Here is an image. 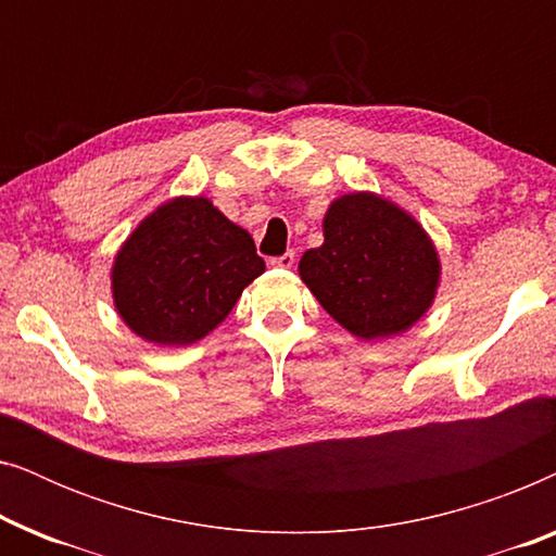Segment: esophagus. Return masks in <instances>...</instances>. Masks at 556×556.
<instances>
[{"mask_svg": "<svg viewBox=\"0 0 556 556\" xmlns=\"http://www.w3.org/2000/svg\"><path fill=\"white\" fill-rule=\"evenodd\" d=\"M270 263L276 265V268H293V263H295V253H291V250H288V253L278 255V257H273Z\"/></svg>", "mask_w": 556, "mask_h": 556, "instance_id": "1", "label": "esophagus"}]
</instances>
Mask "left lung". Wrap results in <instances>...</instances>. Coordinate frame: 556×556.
Returning <instances> with one entry per match:
<instances>
[{"label": "left lung", "mask_w": 556, "mask_h": 556, "mask_svg": "<svg viewBox=\"0 0 556 556\" xmlns=\"http://www.w3.org/2000/svg\"><path fill=\"white\" fill-rule=\"evenodd\" d=\"M299 273L333 321L371 341L420 321L435 299L440 257L413 215L354 192L326 210L324 245L303 253Z\"/></svg>", "instance_id": "left-lung-1"}]
</instances>
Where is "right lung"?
<instances>
[{
    "label": "right lung",
    "instance_id": "obj_1",
    "mask_svg": "<svg viewBox=\"0 0 556 556\" xmlns=\"http://www.w3.org/2000/svg\"><path fill=\"white\" fill-rule=\"evenodd\" d=\"M263 270L248 230L207 197H177L121 245L111 270L113 303L141 339L187 346L217 329Z\"/></svg>",
    "mask_w": 556,
    "mask_h": 556
}]
</instances>
